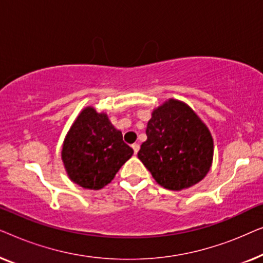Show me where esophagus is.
<instances>
[{"label": "esophagus", "instance_id": "esophagus-1", "mask_svg": "<svg viewBox=\"0 0 263 263\" xmlns=\"http://www.w3.org/2000/svg\"><path fill=\"white\" fill-rule=\"evenodd\" d=\"M132 148L134 149V154H138L139 149H140V145L139 143H134V145H132Z\"/></svg>", "mask_w": 263, "mask_h": 263}]
</instances>
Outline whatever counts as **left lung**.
<instances>
[{"label":"left lung","instance_id":"obj_1","mask_svg":"<svg viewBox=\"0 0 263 263\" xmlns=\"http://www.w3.org/2000/svg\"><path fill=\"white\" fill-rule=\"evenodd\" d=\"M138 157L158 184L183 190L206 177L213 161L210 129L188 104L170 98L152 111Z\"/></svg>","mask_w":263,"mask_h":263}]
</instances>
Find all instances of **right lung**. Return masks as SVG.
<instances>
[{"instance_id":"obj_1","label":"right lung","mask_w":263,"mask_h":263,"mask_svg":"<svg viewBox=\"0 0 263 263\" xmlns=\"http://www.w3.org/2000/svg\"><path fill=\"white\" fill-rule=\"evenodd\" d=\"M133 153L107 114L86 106L64 138L61 158L71 182L99 190L112 181Z\"/></svg>"}]
</instances>
